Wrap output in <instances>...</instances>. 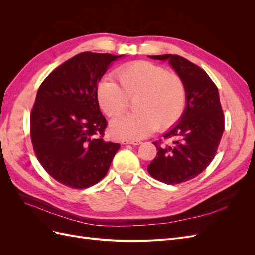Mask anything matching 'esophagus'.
<instances>
[{"mask_svg":"<svg viewBox=\"0 0 255 255\" xmlns=\"http://www.w3.org/2000/svg\"><path fill=\"white\" fill-rule=\"evenodd\" d=\"M123 144H134V145H138L140 144L141 141L140 140H136V139H126V140H122Z\"/></svg>","mask_w":255,"mask_h":255,"instance_id":"1","label":"esophagus"}]
</instances>
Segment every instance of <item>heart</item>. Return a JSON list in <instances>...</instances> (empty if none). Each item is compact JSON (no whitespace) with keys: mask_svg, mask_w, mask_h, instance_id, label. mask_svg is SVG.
<instances>
[{"mask_svg":"<svg viewBox=\"0 0 255 255\" xmlns=\"http://www.w3.org/2000/svg\"><path fill=\"white\" fill-rule=\"evenodd\" d=\"M119 85L105 79L98 87V100L109 117H118L134 101L133 114L116 118L112 133L140 139L156 128L163 130L180 120L186 106V87L181 76L145 60L132 61L116 71Z\"/></svg>","mask_w":255,"mask_h":255,"instance_id":"heart-1","label":"heart"}]
</instances>
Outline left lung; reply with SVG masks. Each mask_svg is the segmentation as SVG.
Wrapping results in <instances>:
<instances>
[{"label": "left lung", "mask_w": 255, "mask_h": 255, "mask_svg": "<svg viewBox=\"0 0 255 255\" xmlns=\"http://www.w3.org/2000/svg\"><path fill=\"white\" fill-rule=\"evenodd\" d=\"M169 60L186 87V109L180 122L154 141L157 154L148 166L154 179L168 185L187 182L212 163L225 130L218 88L202 68L180 55L149 56Z\"/></svg>", "instance_id": "1"}]
</instances>
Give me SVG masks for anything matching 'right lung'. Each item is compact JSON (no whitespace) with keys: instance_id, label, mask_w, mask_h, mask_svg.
<instances>
[{"instance_id":"1","label":"right lung","mask_w":255,"mask_h":255,"mask_svg":"<svg viewBox=\"0 0 255 255\" xmlns=\"http://www.w3.org/2000/svg\"><path fill=\"white\" fill-rule=\"evenodd\" d=\"M122 55L83 52L61 64L38 89L30 139L40 165L70 188L92 186L106 175L119 143L106 141L98 84Z\"/></svg>"}]
</instances>
